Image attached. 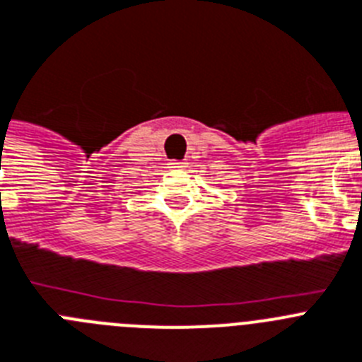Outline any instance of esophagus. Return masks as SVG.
<instances>
[{"instance_id":"34e87169","label":"esophagus","mask_w":362,"mask_h":362,"mask_svg":"<svg viewBox=\"0 0 362 362\" xmlns=\"http://www.w3.org/2000/svg\"><path fill=\"white\" fill-rule=\"evenodd\" d=\"M169 168H171V169H185V168H187V163L182 162V160H173V162H169Z\"/></svg>"}]
</instances>
